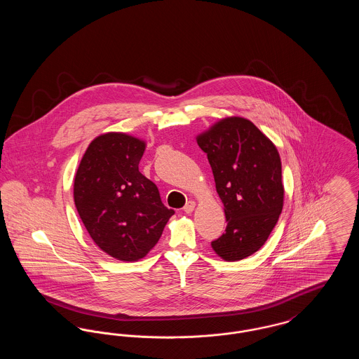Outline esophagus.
Returning <instances> with one entry per match:
<instances>
[{
	"instance_id": "obj_1",
	"label": "esophagus",
	"mask_w": 359,
	"mask_h": 359,
	"mask_svg": "<svg viewBox=\"0 0 359 359\" xmlns=\"http://www.w3.org/2000/svg\"><path fill=\"white\" fill-rule=\"evenodd\" d=\"M194 208H195V202H192V201L187 202L186 205L183 207V210H184V212H186V214H191V212L194 211Z\"/></svg>"
}]
</instances>
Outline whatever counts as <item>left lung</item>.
I'll return each instance as SVG.
<instances>
[{"instance_id": "1", "label": "left lung", "mask_w": 359, "mask_h": 359, "mask_svg": "<svg viewBox=\"0 0 359 359\" xmlns=\"http://www.w3.org/2000/svg\"><path fill=\"white\" fill-rule=\"evenodd\" d=\"M196 141L207 154L227 222L211 246L226 261L252 256L283 210L280 154L253 122L241 117L217 122Z\"/></svg>"}]
</instances>
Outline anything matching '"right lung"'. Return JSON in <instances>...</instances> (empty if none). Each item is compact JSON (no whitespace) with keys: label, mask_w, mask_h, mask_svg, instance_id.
Instances as JSON below:
<instances>
[{"label":"right lung","mask_w":359,"mask_h":359,"mask_svg":"<svg viewBox=\"0 0 359 359\" xmlns=\"http://www.w3.org/2000/svg\"><path fill=\"white\" fill-rule=\"evenodd\" d=\"M145 142L125 133L91 141L74 180V201L90 237L109 256L137 261L157 243L175 214L138 171Z\"/></svg>","instance_id":"right-lung-1"}]
</instances>
